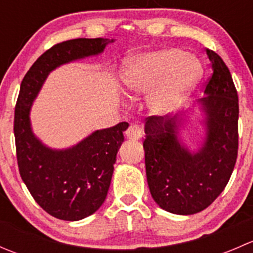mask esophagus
Instances as JSON below:
<instances>
[{
  "mask_svg": "<svg viewBox=\"0 0 253 253\" xmlns=\"http://www.w3.org/2000/svg\"><path fill=\"white\" fill-rule=\"evenodd\" d=\"M126 137L132 141H138L142 138V128L139 125L131 124L126 131Z\"/></svg>",
  "mask_w": 253,
  "mask_h": 253,
  "instance_id": "1",
  "label": "esophagus"
}]
</instances>
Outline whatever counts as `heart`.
<instances>
[{
	"label": "heart",
	"instance_id": "obj_1",
	"mask_svg": "<svg viewBox=\"0 0 253 253\" xmlns=\"http://www.w3.org/2000/svg\"><path fill=\"white\" fill-rule=\"evenodd\" d=\"M202 73V63L195 56L180 48H162L127 61L121 71V89L129 99L148 95L153 114L170 116L186 103Z\"/></svg>",
	"mask_w": 253,
	"mask_h": 253
}]
</instances>
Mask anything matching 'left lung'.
<instances>
[{
    "instance_id": "left-lung-1",
    "label": "left lung",
    "mask_w": 253,
    "mask_h": 253,
    "mask_svg": "<svg viewBox=\"0 0 253 253\" xmlns=\"http://www.w3.org/2000/svg\"><path fill=\"white\" fill-rule=\"evenodd\" d=\"M211 77L200 99L205 138L191 150L180 138L185 112L145 119V172L150 195L160 208L191 215L211 206L229 182L237 158L239 99L230 71L220 56L207 50ZM185 117L183 118V116Z\"/></svg>"
}]
</instances>
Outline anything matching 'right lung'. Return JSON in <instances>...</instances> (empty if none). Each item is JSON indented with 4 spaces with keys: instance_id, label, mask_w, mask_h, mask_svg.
Masks as SVG:
<instances>
[{
    "instance_id": "right-lung-1",
    "label": "right lung",
    "mask_w": 253,
    "mask_h": 253,
    "mask_svg": "<svg viewBox=\"0 0 253 253\" xmlns=\"http://www.w3.org/2000/svg\"><path fill=\"white\" fill-rule=\"evenodd\" d=\"M114 39H73L45 51L20 84L14 111L19 174L37 203L50 215L76 221L95 213L110 187L117 150L128 124L98 129L66 149H52L34 134L30 109L47 76L61 65L96 56Z\"/></svg>"
}]
</instances>
